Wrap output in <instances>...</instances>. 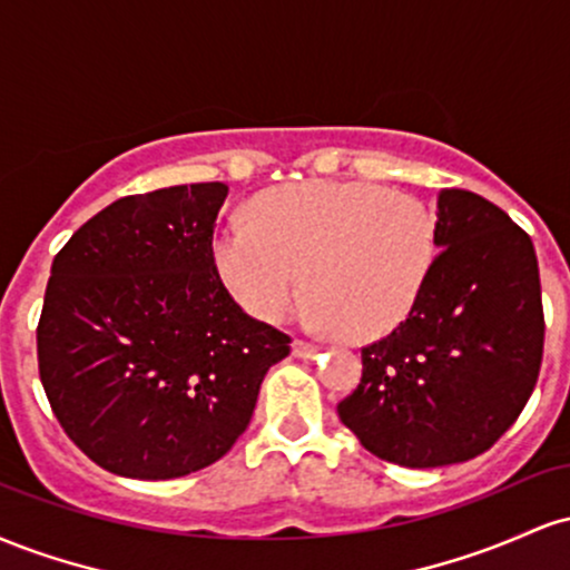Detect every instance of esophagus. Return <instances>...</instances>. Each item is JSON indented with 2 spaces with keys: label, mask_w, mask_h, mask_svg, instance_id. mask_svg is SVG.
I'll return each mask as SVG.
<instances>
[{
  "label": "esophagus",
  "mask_w": 570,
  "mask_h": 570,
  "mask_svg": "<svg viewBox=\"0 0 570 570\" xmlns=\"http://www.w3.org/2000/svg\"><path fill=\"white\" fill-rule=\"evenodd\" d=\"M316 351H318V345L307 343V340H299V337H297V340H294V343H292V353H294V356H297V358H311Z\"/></svg>",
  "instance_id": "obj_1"
}]
</instances>
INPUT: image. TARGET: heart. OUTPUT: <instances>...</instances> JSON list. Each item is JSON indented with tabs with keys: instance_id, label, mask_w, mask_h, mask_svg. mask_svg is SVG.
Listing matches in <instances>:
<instances>
[{
	"instance_id": "b5f03b06",
	"label": "heart",
	"mask_w": 570,
	"mask_h": 570,
	"mask_svg": "<svg viewBox=\"0 0 570 570\" xmlns=\"http://www.w3.org/2000/svg\"><path fill=\"white\" fill-rule=\"evenodd\" d=\"M440 254L426 200L372 181L313 179L259 195L252 219L230 217L212 235L225 289L259 322H284L303 294L311 313L343 337L396 330L421 299Z\"/></svg>"
}]
</instances>
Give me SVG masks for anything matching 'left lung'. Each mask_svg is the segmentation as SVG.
Returning <instances> with one entry per match:
<instances>
[{"instance_id": "1", "label": "left lung", "mask_w": 570, "mask_h": 570, "mask_svg": "<svg viewBox=\"0 0 570 570\" xmlns=\"http://www.w3.org/2000/svg\"><path fill=\"white\" fill-rule=\"evenodd\" d=\"M440 248L410 316L362 348L340 421L383 461L434 469L485 453L539 381L544 307L531 235L507 212L442 189Z\"/></svg>"}]
</instances>
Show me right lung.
Here are the masks:
<instances>
[{"label": "right lung", "instance_id": "add662e5", "mask_svg": "<svg viewBox=\"0 0 570 570\" xmlns=\"http://www.w3.org/2000/svg\"><path fill=\"white\" fill-rule=\"evenodd\" d=\"M227 185L128 195L67 240L37 326L39 381L67 436L130 480H174L244 434L292 337L225 289L212 235Z\"/></svg>", "mask_w": 570, "mask_h": 570}]
</instances>
